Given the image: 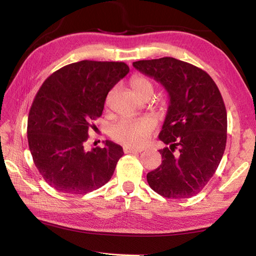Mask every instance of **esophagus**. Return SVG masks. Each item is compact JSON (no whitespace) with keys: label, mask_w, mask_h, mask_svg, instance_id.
<instances>
[{"label":"esophagus","mask_w":256,"mask_h":256,"mask_svg":"<svg viewBox=\"0 0 256 256\" xmlns=\"http://www.w3.org/2000/svg\"><path fill=\"white\" fill-rule=\"evenodd\" d=\"M123 150L124 153H140V152L144 150V148H131V146H124Z\"/></svg>","instance_id":"obj_1"}]
</instances>
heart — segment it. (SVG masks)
Instances as JSON below:
<instances>
[{"mask_svg":"<svg viewBox=\"0 0 256 256\" xmlns=\"http://www.w3.org/2000/svg\"><path fill=\"white\" fill-rule=\"evenodd\" d=\"M131 86L140 98L146 94L152 96L154 92L153 82L143 74H134L131 78ZM155 128V118L150 116L123 118L112 125L110 134L118 142L131 146H142L148 142Z\"/></svg>","mask_w":256,"mask_h":256,"instance_id":"heart-1","label":"heart"}]
</instances>
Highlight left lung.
Listing matches in <instances>:
<instances>
[{
  "label": "left lung",
  "mask_w": 256,
  "mask_h": 256,
  "mask_svg": "<svg viewBox=\"0 0 256 256\" xmlns=\"http://www.w3.org/2000/svg\"><path fill=\"white\" fill-rule=\"evenodd\" d=\"M170 94L160 140L162 164L148 182L165 198L184 199L204 189L218 168L226 143V110L216 82L204 70L172 57L133 62Z\"/></svg>",
  "instance_id": "obj_1"
}]
</instances>
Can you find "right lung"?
Listing matches in <instances>:
<instances>
[{"instance_id":"right-lung-1","label":"right lung","mask_w":256,"mask_h":256,"mask_svg":"<svg viewBox=\"0 0 256 256\" xmlns=\"http://www.w3.org/2000/svg\"><path fill=\"white\" fill-rule=\"evenodd\" d=\"M130 72L125 62L82 60L52 74L38 90L27 121L32 160L45 182L60 192L84 194L110 180L121 146L84 150L106 98Z\"/></svg>"}]
</instances>
